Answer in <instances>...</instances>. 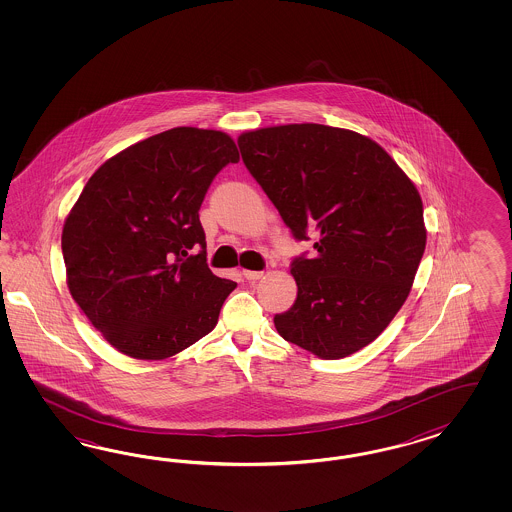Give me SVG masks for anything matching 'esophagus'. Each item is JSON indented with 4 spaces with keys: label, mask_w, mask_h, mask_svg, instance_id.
<instances>
[{
    "label": "esophagus",
    "mask_w": 512,
    "mask_h": 512,
    "mask_svg": "<svg viewBox=\"0 0 512 512\" xmlns=\"http://www.w3.org/2000/svg\"><path fill=\"white\" fill-rule=\"evenodd\" d=\"M264 272H259V270H244L242 272V276L244 278L249 279V281H257V279L263 278Z\"/></svg>",
    "instance_id": "1"
}]
</instances>
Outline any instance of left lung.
<instances>
[{"label":"left lung","mask_w":512,"mask_h":512,"mask_svg":"<svg viewBox=\"0 0 512 512\" xmlns=\"http://www.w3.org/2000/svg\"><path fill=\"white\" fill-rule=\"evenodd\" d=\"M238 146L296 240L319 236L291 264L298 295L274 317L279 336L325 360L357 353L411 291L426 248L417 187L375 140L341 127H263Z\"/></svg>","instance_id":"1"}]
</instances>
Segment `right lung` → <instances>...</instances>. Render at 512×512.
I'll list each match as a JSON object with an SVG mask.
<instances>
[{"mask_svg":"<svg viewBox=\"0 0 512 512\" xmlns=\"http://www.w3.org/2000/svg\"><path fill=\"white\" fill-rule=\"evenodd\" d=\"M240 155L214 129L174 127L107 159L63 223L67 287L127 357L163 360L204 338L236 283L206 264L199 210Z\"/></svg>","mask_w":512,"mask_h":512,"instance_id":"obj_1","label":"right lung"}]
</instances>
